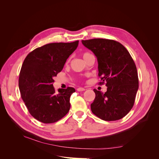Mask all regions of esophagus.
I'll return each mask as SVG.
<instances>
[{"label":"esophagus","instance_id":"1","mask_svg":"<svg viewBox=\"0 0 159 159\" xmlns=\"http://www.w3.org/2000/svg\"><path fill=\"white\" fill-rule=\"evenodd\" d=\"M77 90H78V91H85V89L83 88H79L77 89Z\"/></svg>","mask_w":159,"mask_h":159}]
</instances>
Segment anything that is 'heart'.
I'll return each instance as SVG.
<instances>
[{"label": "heart", "mask_w": 159, "mask_h": 159, "mask_svg": "<svg viewBox=\"0 0 159 159\" xmlns=\"http://www.w3.org/2000/svg\"><path fill=\"white\" fill-rule=\"evenodd\" d=\"M88 54H89V53H88V52H85V53H84V54H83V57H85L86 56L88 55Z\"/></svg>", "instance_id": "b5f03b06"}]
</instances>
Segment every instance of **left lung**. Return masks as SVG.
I'll return each mask as SVG.
<instances>
[{
    "label": "left lung",
    "mask_w": 159,
    "mask_h": 159,
    "mask_svg": "<svg viewBox=\"0 0 159 159\" xmlns=\"http://www.w3.org/2000/svg\"><path fill=\"white\" fill-rule=\"evenodd\" d=\"M81 42L97 57L99 84L105 83L107 87L105 93L93 89L95 98L91 104V111L104 121L122 119L132 109L139 88L132 57L121 43L113 40L94 38Z\"/></svg>",
    "instance_id": "obj_1"
}]
</instances>
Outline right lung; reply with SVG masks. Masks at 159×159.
I'll list each match as a JSON object with an SVG mask.
<instances>
[{"instance_id":"1","label":"right lung","mask_w":159,"mask_h":159,"mask_svg":"<svg viewBox=\"0 0 159 159\" xmlns=\"http://www.w3.org/2000/svg\"><path fill=\"white\" fill-rule=\"evenodd\" d=\"M78 43H50L32 51L24 61L19 89L28 111L38 121L53 123L68 113L70 98L75 89L68 87L56 92L53 83Z\"/></svg>"}]
</instances>
